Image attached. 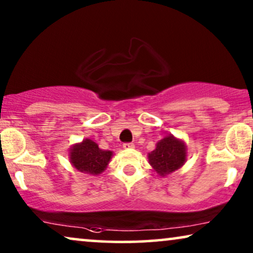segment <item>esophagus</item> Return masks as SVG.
Here are the masks:
<instances>
[{
    "instance_id": "34e87169",
    "label": "esophagus",
    "mask_w": 253,
    "mask_h": 253,
    "mask_svg": "<svg viewBox=\"0 0 253 253\" xmlns=\"http://www.w3.org/2000/svg\"><path fill=\"white\" fill-rule=\"evenodd\" d=\"M123 147L124 148H133L134 147V144L133 143H124L123 144Z\"/></svg>"
}]
</instances>
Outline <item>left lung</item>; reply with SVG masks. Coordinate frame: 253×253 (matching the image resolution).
<instances>
[{
    "instance_id": "left-lung-1",
    "label": "left lung",
    "mask_w": 253,
    "mask_h": 253,
    "mask_svg": "<svg viewBox=\"0 0 253 253\" xmlns=\"http://www.w3.org/2000/svg\"><path fill=\"white\" fill-rule=\"evenodd\" d=\"M185 159V145L174 136L165 137L157 144L155 150L148 154L151 166L161 176L177 170L184 165Z\"/></svg>"
}]
</instances>
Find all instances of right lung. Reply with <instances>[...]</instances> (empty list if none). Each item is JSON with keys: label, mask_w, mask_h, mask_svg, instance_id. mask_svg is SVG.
Wrapping results in <instances>:
<instances>
[{"label": "right lung", "mask_w": 253, "mask_h": 253, "mask_svg": "<svg viewBox=\"0 0 253 253\" xmlns=\"http://www.w3.org/2000/svg\"><path fill=\"white\" fill-rule=\"evenodd\" d=\"M113 153L110 151L100 150L94 141L85 139L75 145L70 150L71 164L79 171L98 175L105 170Z\"/></svg>", "instance_id": "obj_1"}]
</instances>
